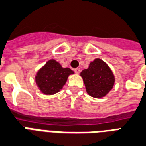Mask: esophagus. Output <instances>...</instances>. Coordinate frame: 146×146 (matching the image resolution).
<instances>
[{
    "instance_id": "obj_1",
    "label": "esophagus",
    "mask_w": 146,
    "mask_h": 146,
    "mask_svg": "<svg viewBox=\"0 0 146 146\" xmlns=\"http://www.w3.org/2000/svg\"><path fill=\"white\" fill-rule=\"evenodd\" d=\"M80 72H81V69L79 68H77L74 69V72L76 73V74H79Z\"/></svg>"
}]
</instances>
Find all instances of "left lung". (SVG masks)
Returning a JSON list of instances; mask_svg holds the SVG:
<instances>
[{"instance_id": "left-lung-1", "label": "left lung", "mask_w": 146, "mask_h": 146, "mask_svg": "<svg viewBox=\"0 0 146 146\" xmlns=\"http://www.w3.org/2000/svg\"><path fill=\"white\" fill-rule=\"evenodd\" d=\"M86 92L92 97H105L113 88L115 78L110 67L100 58H95L87 69L80 73Z\"/></svg>"}]
</instances>
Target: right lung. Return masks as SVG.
Returning <instances> with one entry per match:
<instances>
[{
    "mask_svg": "<svg viewBox=\"0 0 146 146\" xmlns=\"http://www.w3.org/2000/svg\"><path fill=\"white\" fill-rule=\"evenodd\" d=\"M74 74L71 68H63L58 61L50 59L37 72L35 78L40 92L46 95H52L60 92L69 75Z\"/></svg>",
    "mask_w": 146,
    "mask_h": 146,
    "instance_id": "right-lung-1",
    "label": "right lung"
}]
</instances>
